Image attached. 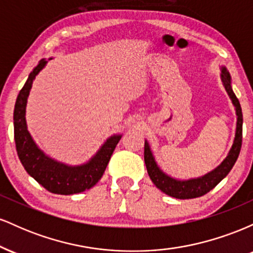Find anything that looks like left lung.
Segmentation results:
<instances>
[{"instance_id":"obj_1","label":"left lung","mask_w":253,"mask_h":253,"mask_svg":"<svg viewBox=\"0 0 253 253\" xmlns=\"http://www.w3.org/2000/svg\"><path fill=\"white\" fill-rule=\"evenodd\" d=\"M221 77L222 84L225 86L226 91H227L229 98H231L232 103H233L234 108H236L237 114V128H236V136H234L233 145H232L231 150H229L227 157L222 161V163L216 167L215 169L211 170V172L206 173L201 177L197 178L187 179V181H179V179L170 177L167 173H164L161 170L155 161V157L152 155V151L150 149V145L147 140H145L144 147V159L145 164H146L147 172L151 181L153 184L158 188L159 190L163 191L164 194L169 195L175 199H195L200 197L208 191H211L213 188H215L220 182L228 175L229 171L232 170L233 165L236 164L238 156L240 153L242 149V140H243V113L242 107H240L239 100H238L236 94L232 90L231 85V76L229 72L225 66L221 68Z\"/></svg>"}]
</instances>
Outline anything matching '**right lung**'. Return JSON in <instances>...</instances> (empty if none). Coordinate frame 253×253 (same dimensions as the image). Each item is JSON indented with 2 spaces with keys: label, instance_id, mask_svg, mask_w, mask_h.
<instances>
[{
  "label": "right lung",
  "instance_id": "obj_1",
  "mask_svg": "<svg viewBox=\"0 0 253 253\" xmlns=\"http://www.w3.org/2000/svg\"><path fill=\"white\" fill-rule=\"evenodd\" d=\"M47 60L42 59L31 72L24 88L17 95L14 108V139L17 156L28 175L42 184L46 190L60 195H72L90 189L100 181L115 146L120 141V134L107 139L96 155L88 163L82 165H66L54 161L42 152L34 143L26 124V104L30 95L32 83L40 71L45 68Z\"/></svg>",
  "mask_w": 253,
  "mask_h": 253
}]
</instances>
